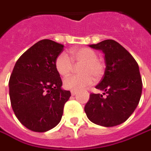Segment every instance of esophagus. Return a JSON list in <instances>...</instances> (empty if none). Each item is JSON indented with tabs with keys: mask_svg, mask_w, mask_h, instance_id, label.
<instances>
[{
	"mask_svg": "<svg viewBox=\"0 0 151 151\" xmlns=\"http://www.w3.org/2000/svg\"><path fill=\"white\" fill-rule=\"evenodd\" d=\"M76 94H77V92H76V91H71L72 96H75Z\"/></svg>",
	"mask_w": 151,
	"mask_h": 151,
	"instance_id": "obj_1",
	"label": "esophagus"
}]
</instances>
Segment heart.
<instances>
[{"label": "heart", "instance_id": "b5f03b06", "mask_svg": "<svg viewBox=\"0 0 151 151\" xmlns=\"http://www.w3.org/2000/svg\"><path fill=\"white\" fill-rule=\"evenodd\" d=\"M70 58L66 53H61L55 59V68L59 75L66 77L73 70V64L82 63L78 68L80 74L65 78L63 86L68 90L80 91L93 84L95 79L101 78L105 72V63L98 58L96 51L89 48H78L70 50Z\"/></svg>", "mask_w": 151, "mask_h": 151}]
</instances>
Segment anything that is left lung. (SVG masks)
Masks as SVG:
<instances>
[{
    "mask_svg": "<svg viewBox=\"0 0 151 151\" xmlns=\"http://www.w3.org/2000/svg\"><path fill=\"white\" fill-rule=\"evenodd\" d=\"M91 48L105 54L106 69L96 88L105 93H91L84 111L88 118L99 126L115 127L125 122L136 110L142 93V80L135 58L113 40H106ZM107 94L104 98L103 95Z\"/></svg>",
    "mask_w": 151,
    "mask_h": 151,
    "instance_id": "left-lung-1",
    "label": "left lung"
}]
</instances>
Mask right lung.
Masks as SVG:
<instances>
[{"instance_id": "obj_1", "label": "right lung", "mask_w": 151, "mask_h": 151, "mask_svg": "<svg viewBox=\"0 0 151 151\" xmlns=\"http://www.w3.org/2000/svg\"><path fill=\"white\" fill-rule=\"evenodd\" d=\"M63 45L50 40L37 42L16 61L9 81L12 109L29 130L45 132L60 122L71 93L62 89L55 59Z\"/></svg>"}]
</instances>
